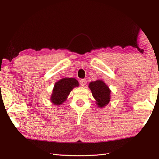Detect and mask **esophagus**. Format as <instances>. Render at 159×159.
Wrapping results in <instances>:
<instances>
[{"instance_id": "34e87169", "label": "esophagus", "mask_w": 159, "mask_h": 159, "mask_svg": "<svg viewBox=\"0 0 159 159\" xmlns=\"http://www.w3.org/2000/svg\"><path fill=\"white\" fill-rule=\"evenodd\" d=\"M79 83H80V85L81 86H85L87 84V80L86 79H80Z\"/></svg>"}]
</instances>
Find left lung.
Instances as JSON below:
<instances>
[{"label": "left lung", "instance_id": "1", "mask_svg": "<svg viewBox=\"0 0 159 159\" xmlns=\"http://www.w3.org/2000/svg\"><path fill=\"white\" fill-rule=\"evenodd\" d=\"M89 88L92 96L96 99L97 105L100 107L106 106L110 101L111 91L102 80H96L89 83Z\"/></svg>", "mask_w": 159, "mask_h": 159}]
</instances>
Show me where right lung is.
Masks as SVG:
<instances>
[{
	"instance_id": "right-lung-1",
	"label": "right lung",
	"mask_w": 159,
	"mask_h": 159,
	"mask_svg": "<svg viewBox=\"0 0 159 159\" xmlns=\"http://www.w3.org/2000/svg\"><path fill=\"white\" fill-rule=\"evenodd\" d=\"M79 86V82L74 78H65L55 84L51 96V102L55 105L62 104L74 87Z\"/></svg>"
}]
</instances>
